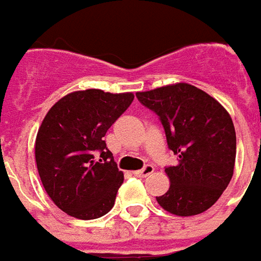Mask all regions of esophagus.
<instances>
[{
	"label": "esophagus",
	"mask_w": 261,
	"mask_h": 261,
	"mask_svg": "<svg viewBox=\"0 0 261 261\" xmlns=\"http://www.w3.org/2000/svg\"><path fill=\"white\" fill-rule=\"evenodd\" d=\"M152 172H153L152 165H145L141 170H137V172H134V173H136V176H138V177H147V176L151 175Z\"/></svg>",
	"instance_id": "esophagus-1"
}]
</instances>
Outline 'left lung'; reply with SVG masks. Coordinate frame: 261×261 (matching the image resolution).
I'll return each instance as SVG.
<instances>
[{
  "mask_svg": "<svg viewBox=\"0 0 261 261\" xmlns=\"http://www.w3.org/2000/svg\"><path fill=\"white\" fill-rule=\"evenodd\" d=\"M141 105L164 125L168 148L177 155L166 166L170 187L159 205L180 217L204 213L229 185L236 158L232 119L214 97L189 84L137 92Z\"/></svg>",
  "mask_w": 261,
  "mask_h": 261,
  "instance_id": "1",
  "label": "left lung"
}]
</instances>
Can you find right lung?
I'll use <instances>...</instances> for the list:
<instances>
[{
	"mask_svg": "<svg viewBox=\"0 0 261 261\" xmlns=\"http://www.w3.org/2000/svg\"><path fill=\"white\" fill-rule=\"evenodd\" d=\"M134 100L133 93L72 92L48 110L35 145L37 170L53 202L71 217L108 214L124 180L103 137Z\"/></svg>",
	"mask_w": 261,
	"mask_h": 261,
	"instance_id": "right-lung-1",
	"label": "right lung"
}]
</instances>
